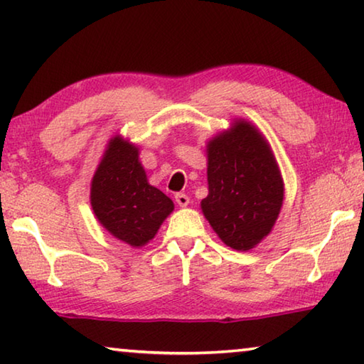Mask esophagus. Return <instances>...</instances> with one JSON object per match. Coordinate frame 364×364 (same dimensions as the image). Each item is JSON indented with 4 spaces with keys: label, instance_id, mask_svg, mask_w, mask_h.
<instances>
[{
    "label": "esophagus",
    "instance_id": "1",
    "mask_svg": "<svg viewBox=\"0 0 364 364\" xmlns=\"http://www.w3.org/2000/svg\"><path fill=\"white\" fill-rule=\"evenodd\" d=\"M175 200H176V204L180 205V207H186L189 204V197L186 194H183V193H178L175 196Z\"/></svg>",
    "mask_w": 364,
    "mask_h": 364
}]
</instances>
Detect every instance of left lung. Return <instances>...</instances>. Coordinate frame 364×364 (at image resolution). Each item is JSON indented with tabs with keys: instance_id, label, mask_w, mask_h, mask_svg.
<instances>
[{
	"instance_id": "1",
	"label": "left lung",
	"mask_w": 364,
	"mask_h": 364,
	"mask_svg": "<svg viewBox=\"0 0 364 364\" xmlns=\"http://www.w3.org/2000/svg\"><path fill=\"white\" fill-rule=\"evenodd\" d=\"M208 196L200 208L217 236L234 250H250L273 230L284 181L271 146L244 119L207 143Z\"/></svg>"
}]
</instances>
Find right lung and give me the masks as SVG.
Here are the masks:
<instances>
[{
	"label": "right lung",
	"instance_id": "right-lung-1",
	"mask_svg": "<svg viewBox=\"0 0 364 364\" xmlns=\"http://www.w3.org/2000/svg\"><path fill=\"white\" fill-rule=\"evenodd\" d=\"M91 207L101 226L132 247H143L173 212V200L149 184L139 149L120 134L109 139L91 180Z\"/></svg>",
	"mask_w": 364,
	"mask_h": 364
}]
</instances>
